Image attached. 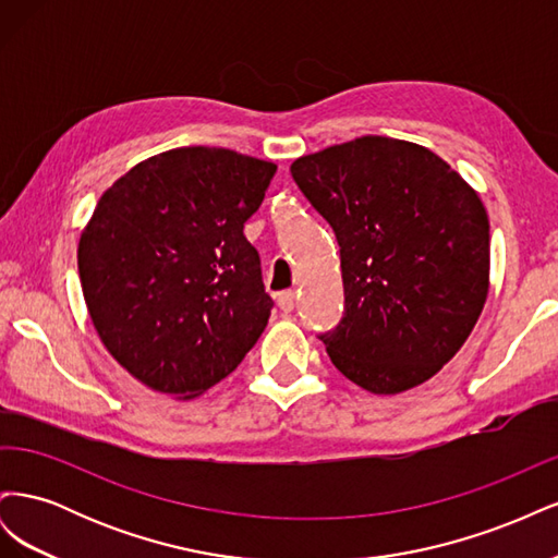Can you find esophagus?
Returning <instances> with one entry per match:
<instances>
[{
	"label": "esophagus",
	"instance_id": "obj_1",
	"mask_svg": "<svg viewBox=\"0 0 558 558\" xmlns=\"http://www.w3.org/2000/svg\"><path fill=\"white\" fill-rule=\"evenodd\" d=\"M295 300H298V295H295V291H283V293H279L277 295V305H279V310L281 312H293L295 310Z\"/></svg>",
	"mask_w": 558,
	"mask_h": 558
}]
</instances>
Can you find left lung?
Instances as JSON below:
<instances>
[{
  "label": "left lung",
  "instance_id": "8db88e82",
  "mask_svg": "<svg viewBox=\"0 0 558 558\" xmlns=\"http://www.w3.org/2000/svg\"><path fill=\"white\" fill-rule=\"evenodd\" d=\"M340 244L344 316L318 335L332 365L377 396L449 363L488 293V216L433 150L391 137L328 146L291 165Z\"/></svg>",
  "mask_w": 558,
  "mask_h": 558
}]
</instances>
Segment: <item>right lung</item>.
I'll return each instance as SVG.
<instances>
[{"instance_id": "1", "label": "right lung", "mask_w": 558, "mask_h": 558, "mask_svg": "<svg viewBox=\"0 0 558 558\" xmlns=\"http://www.w3.org/2000/svg\"><path fill=\"white\" fill-rule=\"evenodd\" d=\"M275 162L183 146L148 158L99 197L78 277L99 340L154 391L195 398L226 379L272 312L244 238Z\"/></svg>"}]
</instances>
